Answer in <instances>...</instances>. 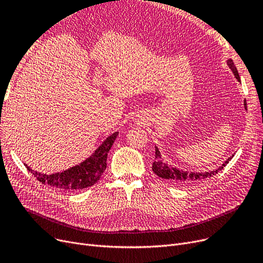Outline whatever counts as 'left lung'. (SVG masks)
Instances as JSON below:
<instances>
[{
    "label": "left lung",
    "mask_w": 263,
    "mask_h": 263,
    "mask_svg": "<svg viewBox=\"0 0 263 263\" xmlns=\"http://www.w3.org/2000/svg\"><path fill=\"white\" fill-rule=\"evenodd\" d=\"M226 63H227V66L230 68V70L232 71V73L234 74V77H236V79L238 80V82L241 83V79H240L239 72L237 70L236 66H234V63L232 62V60L228 59L226 61ZM244 108L247 109L246 100H244ZM233 156L234 155H232L230 158H228L222 165H220L219 167H217V168H215L213 171L200 172V173H197V172H187V171L185 172L183 170L174 167V166H172L171 164H167L166 162H164L162 160V155L160 153L159 148L156 146V160H155V162L153 164V171H154V173L157 176H159L162 179H165V180H167V181H170L172 183L189 186V185H192V184H194V183L201 182V181L204 180V179L210 178V177L216 175L219 171H222L226 166V165L229 163V161L233 158Z\"/></svg>",
    "instance_id": "8db88e82"
}]
</instances>
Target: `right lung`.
Masks as SVG:
<instances>
[{
	"label": "right lung",
	"instance_id": "1",
	"mask_svg": "<svg viewBox=\"0 0 263 263\" xmlns=\"http://www.w3.org/2000/svg\"><path fill=\"white\" fill-rule=\"evenodd\" d=\"M118 132H114L107 136L102 144L97 148L91 156L78 165L64 172L55 174H41L33 171L25 164L27 171H30L37 180L41 183L63 191H78L93 185L101 178L106 168L107 154L113 146Z\"/></svg>",
	"mask_w": 263,
	"mask_h": 263
}]
</instances>
